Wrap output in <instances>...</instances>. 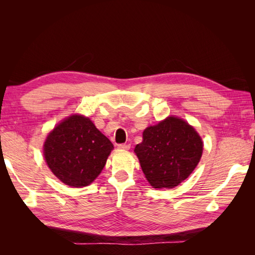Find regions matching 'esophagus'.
I'll use <instances>...</instances> for the list:
<instances>
[{
  "label": "esophagus",
  "instance_id": "esophagus-1",
  "mask_svg": "<svg viewBox=\"0 0 255 255\" xmlns=\"http://www.w3.org/2000/svg\"><path fill=\"white\" fill-rule=\"evenodd\" d=\"M130 148V145L129 144H126V143H122V144H119L118 145V149L119 150H123V151H127V150H128Z\"/></svg>",
  "mask_w": 255,
  "mask_h": 255
}]
</instances>
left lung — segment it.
<instances>
[{
    "mask_svg": "<svg viewBox=\"0 0 255 255\" xmlns=\"http://www.w3.org/2000/svg\"><path fill=\"white\" fill-rule=\"evenodd\" d=\"M134 152L153 188H173L195 170L203 153V141L187 121L169 116L142 132Z\"/></svg>",
    "mask_w": 255,
    "mask_h": 255,
    "instance_id": "obj_1",
    "label": "left lung"
}]
</instances>
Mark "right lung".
<instances>
[{"label": "right lung", "mask_w": 255, "mask_h": 255, "mask_svg": "<svg viewBox=\"0 0 255 255\" xmlns=\"http://www.w3.org/2000/svg\"><path fill=\"white\" fill-rule=\"evenodd\" d=\"M114 145L90 118L72 114L45 137L43 157L57 179L70 187L88 186L102 172Z\"/></svg>", "instance_id": "add662e5"}]
</instances>
